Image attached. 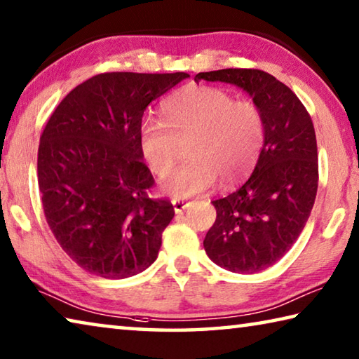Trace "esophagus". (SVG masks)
<instances>
[{"mask_svg": "<svg viewBox=\"0 0 359 359\" xmlns=\"http://www.w3.org/2000/svg\"><path fill=\"white\" fill-rule=\"evenodd\" d=\"M172 205H174V210H175V214H182V212H184L188 205H190V203L188 201H184V199H177V198H174L172 199Z\"/></svg>", "mask_w": 359, "mask_h": 359, "instance_id": "esophagus-1", "label": "esophagus"}]
</instances>
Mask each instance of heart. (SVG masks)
Listing matches in <instances>:
<instances>
[{
  "label": "heart",
  "mask_w": 359,
  "mask_h": 359,
  "mask_svg": "<svg viewBox=\"0 0 359 359\" xmlns=\"http://www.w3.org/2000/svg\"><path fill=\"white\" fill-rule=\"evenodd\" d=\"M163 120H145L139 147L151 172L166 177L188 144L187 163L175 169L163 188L188 198L215 185L244 179L257 165L266 139V118L257 102L236 98L222 88L193 85L163 102Z\"/></svg>",
  "instance_id": "obj_1"
}]
</instances>
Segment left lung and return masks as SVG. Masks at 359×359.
Here are the masks:
<instances>
[{"label":"left lung","mask_w":359,"mask_h":359,"mask_svg":"<svg viewBox=\"0 0 359 359\" xmlns=\"http://www.w3.org/2000/svg\"><path fill=\"white\" fill-rule=\"evenodd\" d=\"M234 83L250 93L266 118L255 171L239 190L212 204L217 220L204 248L215 264L255 274L276 264L306 226L318 188L317 137L311 115L269 72L229 68L199 72L194 81Z\"/></svg>","instance_id":"1"}]
</instances>
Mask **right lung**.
I'll use <instances>...</instances> for the list:
<instances>
[{"mask_svg": "<svg viewBox=\"0 0 359 359\" xmlns=\"http://www.w3.org/2000/svg\"><path fill=\"white\" fill-rule=\"evenodd\" d=\"M187 72H102L65 96L38 150V184L48 228L90 274L126 278L158 257L171 201L151 198L139 128L151 101Z\"/></svg>", "mask_w": 359, "mask_h": 359, "instance_id": "1", "label": "right lung"}]
</instances>
